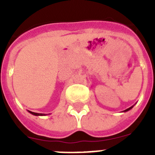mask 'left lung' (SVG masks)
I'll use <instances>...</instances> for the list:
<instances>
[{
    "label": "left lung",
    "mask_w": 155,
    "mask_h": 155,
    "mask_svg": "<svg viewBox=\"0 0 155 155\" xmlns=\"http://www.w3.org/2000/svg\"><path fill=\"white\" fill-rule=\"evenodd\" d=\"M132 108H133V106H131V107H130V108H129V109H126V110H124V112H127V111H129V110H130V109H132Z\"/></svg>",
    "instance_id": "obj_1"
}]
</instances>
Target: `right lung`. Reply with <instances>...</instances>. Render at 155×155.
<instances>
[{
	"label": "right lung",
	"mask_w": 155,
	"mask_h": 155,
	"mask_svg": "<svg viewBox=\"0 0 155 155\" xmlns=\"http://www.w3.org/2000/svg\"><path fill=\"white\" fill-rule=\"evenodd\" d=\"M31 114L34 115V116H45V114H42V113H33V112H31V111H28Z\"/></svg>",
	"instance_id": "obj_1"
}]
</instances>
